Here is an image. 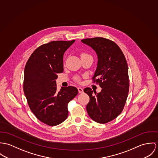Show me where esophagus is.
I'll use <instances>...</instances> for the list:
<instances>
[{
    "mask_svg": "<svg viewBox=\"0 0 158 158\" xmlns=\"http://www.w3.org/2000/svg\"><path fill=\"white\" fill-rule=\"evenodd\" d=\"M77 89H78V91H79V93H82L84 92V89H83L82 88L78 87Z\"/></svg>",
    "mask_w": 158,
    "mask_h": 158,
    "instance_id": "34e87169",
    "label": "esophagus"
}]
</instances>
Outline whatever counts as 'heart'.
<instances>
[{
    "instance_id": "b5f03b06",
    "label": "heart",
    "mask_w": 158,
    "mask_h": 158,
    "mask_svg": "<svg viewBox=\"0 0 158 158\" xmlns=\"http://www.w3.org/2000/svg\"><path fill=\"white\" fill-rule=\"evenodd\" d=\"M90 56V55H89V54H88L87 53H83L81 54V57H82V56ZM76 80L77 81H79L80 79H79L78 77H76Z\"/></svg>"
}]
</instances>
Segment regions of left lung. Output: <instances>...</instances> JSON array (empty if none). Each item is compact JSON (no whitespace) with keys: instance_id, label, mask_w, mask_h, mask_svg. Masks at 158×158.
I'll return each mask as SVG.
<instances>
[{"instance_id":"obj_1","label":"left lung","mask_w":158,"mask_h":158,"mask_svg":"<svg viewBox=\"0 0 158 158\" xmlns=\"http://www.w3.org/2000/svg\"><path fill=\"white\" fill-rule=\"evenodd\" d=\"M97 54L98 62L92 78L102 88L100 93L90 88L84 91L89 97L87 105L89 116L100 123H109L123 111L129 91L128 65L119 46L104 37L82 39Z\"/></svg>"}]
</instances>
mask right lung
<instances>
[{
	"label": "right lung",
	"mask_w": 158,
	"mask_h": 158,
	"mask_svg": "<svg viewBox=\"0 0 158 158\" xmlns=\"http://www.w3.org/2000/svg\"><path fill=\"white\" fill-rule=\"evenodd\" d=\"M75 42L56 40L43 44L29 57L24 70L23 91L30 110L42 123L55 126L69 114L68 104L77 94L74 87L57 91V73L64 71L63 57Z\"/></svg>",
	"instance_id": "1"
}]
</instances>
